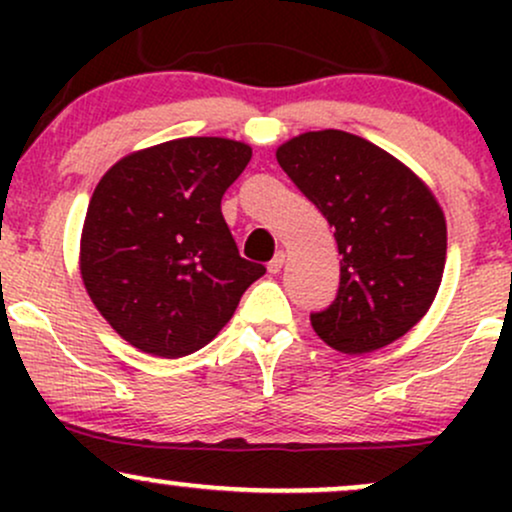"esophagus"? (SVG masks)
<instances>
[{"instance_id":"1","label":"esophagus","mask_w":512,"mask_h":512,"mask_svg":"<svg viewBox=\"0 0 512 512\" xmlns=\"http://www.w3.org/2000/svg\"><path fill=\"white\" fill-rule=\"evenodd\" d=\"M284 262H286V255L279 250V252H276V255L272 257V260H269V264H267L269 274H279L281 267H284Z\"/></svg>"}]
</instances>
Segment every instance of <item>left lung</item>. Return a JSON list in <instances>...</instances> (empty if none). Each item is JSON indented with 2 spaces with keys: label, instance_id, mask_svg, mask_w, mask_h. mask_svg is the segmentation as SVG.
Masks as SVG:
<instances>
[{
  "label": "left lung",
  "instance_id": "1",
  "mask_svg": "<svg viewBox=\"0 0 512 512\" xmlns=\"http://www.w3.org/2000/svg\"><path fill=\"white\" fill-rule=\"evenodd\" d=\"M276 161L334 228L339 291L310 315L344 354L404 337L431 308L445 269L448 231L426 182L380 146L342 129L305 132Z\"/></svg>",
  "mask_w": 512,
  "mask_h": 512
}]
</instances>
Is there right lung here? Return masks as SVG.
Returning a JSON list of instances; mask_svg holds the SVG:
<instances>
[{"instance_id": "obj_1", "label": "right lung", "mask_w": 512, "mask_h": 512, "mask_svg": "<svg viewBox=\"0 0 512 512\" xmlns=\"http://www.w3.org/2000/svg\"><path fill=\"white\" fill-rule=\"evenodd\" d=\"M250 158L233 139H173L120 158L93 190L81 279L108 325L144 354H195L267 272L240 257L221 214Z\"/></svg>"}]
</instances>
